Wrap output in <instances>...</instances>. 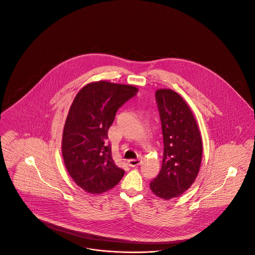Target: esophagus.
I'll list each match as a JSON object with an SVG mask.
<instances>
[{
    "label": "esophagus",
    "mask_w": 255,
    "mask_h": 255,
    "mask_svg": "<svg viewBox=\"0 0 255 255\" xmlns=\"http://www.w3.org/2000/svg\"><path fill=\"white\" fill-rule=\"evenodd\" d=\"M140 163H141V161L138 160V159H130V160H128V165L130 167H137L138 165H140Z\"/></svg>",
    "instance_id": "1"
}]
</instances>
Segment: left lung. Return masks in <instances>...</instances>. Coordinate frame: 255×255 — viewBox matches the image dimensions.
I'll use <instances>...</instances> for the list:
<instances>
[{"instance_id": "1", "label": "left lung", "mask_w": 255, "mask_h": 255, "mask_svg": "<svg viewBox=\"0 0 255 255\" xmlns=\"http://www.w3.org/2000/svg\"><path fill=\"white\" fill-rule=\"evenodd\" d=\"M162 124L164 152L161 171L151 180L153 194L163 200L180 196L199 174L203 141L189 106L172 89L155 92Z\"/></svg>"}]
</instances>
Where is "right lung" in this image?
<instances>
[{
  "instance_id": "1",
  "label": "right lung",
  "mask_w": 255,
  "mask_h": 255,
  "mask_svg": "<svg viewBox=\"0 0 255 255\" xmlns=\"http://www.w3.org/2000/svg\"><path fill=\"white\" fill-rule=\"evenodd\" d=\"M137 88L106 80L88 83L74 100L63 130L62 155L69 175L84 191L101 194L124 176L107 143L118 109Z\"/></svg>"
}]
</instances>
